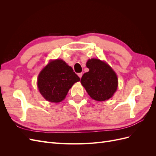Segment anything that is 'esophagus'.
Wrapping results in <instances>:
<instances>
[{
    "label": "esophagus",
    "instance_id": "34e87169",
    "mask_svg": "<svg viewBox=\"0 0 156 156\" xmlns=\"http://www.w3.org/2000/svg\"><path fill=\"white\" fill-rule=\"evenodd\" d=\"M78 76H79L80 78H81V77H82V76H83V73H78Z\"/></svg>",
    "mask_w": 156,
    "mask_h": 156
}]
</instances>
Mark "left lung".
Masks as SVG:
<instances>
[{"label": "left lung", "mask_w": 156, "mask_h": 156, "mask_svg": "<svg viewBox=\"0 0 156 156\" xmlns=\"http://www.w3.org/2000/svg\"><path fill=\"white\" fill-rule=\"evenodd\" d=\"M88 72L81 79L82 85L93 100L103 101L110 99L118 87V77L109 65L97 58L87 62Z\"/></svg>", "instance_id": "left-lung-1"}]
</instances>
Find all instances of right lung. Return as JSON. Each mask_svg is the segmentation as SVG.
<instances>
[{"label": "right lung", "mask_w": 156, "mask_h": 156, "mask_svg": "<svg viewBox=\"0 0 156 156\" xmlns=\"http://www.w3.org/2000/svg\"><path fill=\"white\" fill-rule=\"evenodd\" d=\"M80 81L72 68L61 59L51 60L37 77V87L47 101L58 103L64 100L73 84Z\"/></svg>", "instance_id": "right-lung-1"}]
</instances>
